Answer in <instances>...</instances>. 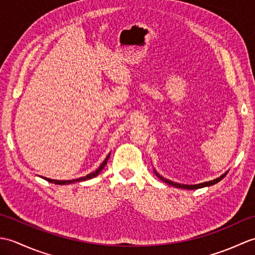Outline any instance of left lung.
Listing matches in <instances>:
<instances>
[{
	"mask_svg": "<svg viewBox=\"0 0 255 255\" xmlns=\"http://www.w3.org/2000/svg\"><path fill=\"white\" fill-rule=\"evenodd\" d=\"M227 173L228 172H226L225 174H223L221 175L220 177H218V178H216V180H213V181H209V182H205V183H200V184H196V185H184V184H178V183H174V182H172V181H169V180H166V178H163L162 176H160L158 173L155 172V174H156V176L158 177H160L162 181L163 182H165L166 184H169V185H171V186H175V187H178V188H184V189H197V188H202V187H205V186H210V185H214V184H216V183H218V182H220L221 180H223V178L227 175Z\"/></svg>",
	"mask_w": 255,
	"mask_h": 255,
	"instance_id": "8db88e82",
	"label": "left lung"
}]
</instances>
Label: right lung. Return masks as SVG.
<instances>
[{
    "instance_id": "1",
    "label": "right lung",
    "mask_w": 255,
    "mask_h": 255,
    "mask_svg": "<svg viewBox=\"0 0 255 255\" xmlns=\"http://www.w3.org/2000/svg\"><path fill=\"white\" fill-rule=\"evenodd\" d=\"M108 158H110V154H108L106 156V159L103 161V163L100 165L99 169H97L96 171H94L93 173H90V174H88L86 176H83V177H80V178H75V180H69V181H58V180H51V178H47V177H44L45 180H47L48 182L50 183H55V184H59V185H64V184H70V183H74V182H81V181H86V180H90V178L92 177H95L97 176L101 173V171L104 169V166L106 165L107 163V160Z\"/></svg>"
}]
</instances>
